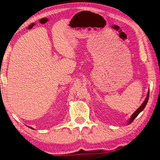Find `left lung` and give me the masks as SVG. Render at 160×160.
I'll return each mask as SVG.
<instances>
[{
	"label": "left lung",
	"mask_w": 160,
	"mask_h": 160,
	"mask_svg": "<svg viewBox=\"0 0 160 160\" xmlns=\"http://www.w3.org/2000/svg\"><path fill=\"white\" fill-rule=\"evenodd\" d=\"M148 97H149V90L148 91V93H147V96H146V99H145V100H144L143 101V103L141 104V106L139 107L137 109L136 111H135L134 113H132V116H131V117L130 118V119L128 120V124H131L132 122V121L133 120H134L135 118L137 117V116L143 110L144 108H145V107H146V104H147V102H148Z\"/></svg>",
	"instance_id": "obj_1"
}]
</instances>
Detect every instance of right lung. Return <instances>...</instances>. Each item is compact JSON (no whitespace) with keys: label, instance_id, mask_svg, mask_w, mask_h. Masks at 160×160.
I'll use <instances>...</instances> for the list:
<instances>
[{"label":"right lung","instance_id":"1","mask_svg":"<svg viewBox=\"0 0 160 160\" xmlns=\"http://www.w3.org/2000/svg\"><path fill=\"white\" fill-rule=\"evenodd\" d=\"M28 128H31V129H32V130H34V129H33V128H31V127H29V126H28Z\"/></svg>","mask_w":160,"mask_h":160}]
</instances>
